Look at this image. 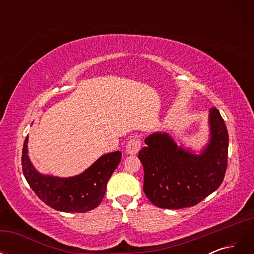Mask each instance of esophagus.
I'll return each instance as SVG.
<instances>
[{"mask_svg":"<svg viewBox=\"0 0 254 254\" xmlns=\"http://www.w3.org/2000/svg\"><path fill=\"white\" fill-rule=\"evenodd\" d=\"M141 140L137 139V137H133V139L130 140L127 145H126V151L127 153H130V155H135L140 151L141 149Z\"/></svg>","mask_w":254,"mask_h":254,"instance_id":"obj_1","label":"esophagus"}]
</instances>
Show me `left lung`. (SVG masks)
I'll return each mask as SVG.
<instances>
[{"instance_id": "left-lung-1", "label": "left lung", "mask_w": 254, "mask_h": 254, "mask_svg": "<svg viewBox=\"0 0 254 254\" xmlns=\"http://www.w3.org/2000/svg\"><path fill=\"white\" fill-rule=\"evenodd\" d=\"M211 139L201 155L178 147L166 133H153L139 152L144 167V193L162 209L177 210L198 204L224 181L229 135L215 107L210 109Z\"/></svg>"}]
</instances>
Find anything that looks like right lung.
<instances>
[{"label": "right lung", "mask_w": 254, "mask_h": 254, "mask_svg": "<svg viewBox=\"0 0 254 254\" xmlns=\"http://www.w3.org/2000/svg\"><path fill=\"white\" fill-rule=\"evenodd\" d=\"M27 140L22 150V170L29 187L38 198L52 209L66 213H84L94 210L102 202L107 182L121 162L122 152L102 156L82 174L58 178L38 173L27 156Z\"/></svg>", "instance_id": "right-lung-1"}]
</instances>
